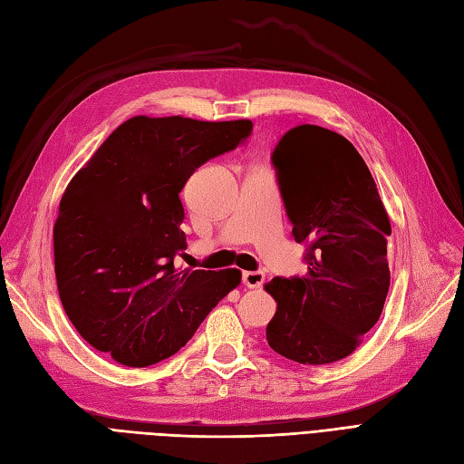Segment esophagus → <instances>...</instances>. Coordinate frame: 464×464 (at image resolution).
<instances>
[{
	"label": "esophagus",
	"instance_id": "obj_1",
	"mask_svg": "<svg viewBox=\"0 0 464 464\" xmlns=\"http://www.w3.org/2000/svg\"><path fill=\"white\" fill-rule=\"evenodd\" d=\"M265 282V272L263 270H246L243 272V284L246 288H258L263 286Z\"/></svg>",
	"mask_w": 464,
	"mask_h": 464
}]
</instances>
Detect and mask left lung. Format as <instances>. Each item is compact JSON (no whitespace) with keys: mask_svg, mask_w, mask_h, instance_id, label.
<instances>
[{"mask_svg":"<svg viewBox=\"0 0 464 464\" xmlns=\"http://www.w3.org/2000/svg\"><path fill=\"white\" fill-rule=\"evenodd\" d=\"M272 164L294 239L305 245L307 272L265 286L278 304L266 341L302 364L341 361L382 314L388 213L359 150L335 130H286Z\"/></svg>","mask_w":464,"mask_h":464,"instance_id":"8db88e82","label":"left lung"}]
</instances>
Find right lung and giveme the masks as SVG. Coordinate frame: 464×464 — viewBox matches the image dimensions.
<instances>
[{
	"label": "right lung",
	"instance_id": "right-lung-1",
	"mask_svg": "<svg viewBox=\"0 0 464 464\" xmlns=\"http://www.w3.org/2000/svg\"><path fill=\"white\" fill-rule=\"evenodd\" d=\"M253 133L248 119L130 117L68 184L54 223L58 295L93 349L127 366L169 359L241 272L174 270L186 248L180 199L201 164Z\"/></svg>",
	"mask_w": 464,
	"mask_h": 464
}]
</instances>
